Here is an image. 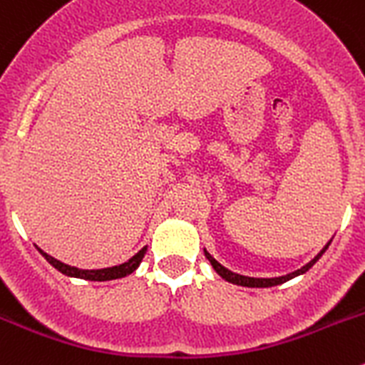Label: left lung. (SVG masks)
Returning a JSON list of instances; mask_svg holds the SVG:
<instances>
[{"label": "left lung", "instance_id": "8db88e82", "mask_svg": "<svg viewBox=\"0 0 365 365\" xmlns=\"http://www.w3.org/2000/svg\"><path fill=\"white\" fill-rule=\"evenodd\" d=\"M329 245H331V241H329V243L322 248L320 252L316 254V256L309 261L307 265H303L302 269L294 270V272H291V274H285V276H278V278H250V276H243V274L232 272V270H228L227 267H222L221 263L215 259V257H212V254L208 252V250H205V256H206V259L212 263V267H214L215 272H217L222 279H227L228 283H234V285H240V287H250V289H265V287L282 285V283L289 282V279H292V278H296V276H302V274L307 272V270L314 265L316 261L324 256V252L329 248Z\"/></svg>", "mask_w": 365, "mask_h": 365}]
</instances>
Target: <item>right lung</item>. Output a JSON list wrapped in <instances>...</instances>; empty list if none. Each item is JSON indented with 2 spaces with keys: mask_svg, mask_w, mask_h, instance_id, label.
I'll return each instance as SVG.
<instances>
[{
  "mask_svg": "<svg viewBox=\"0 0 365 365\" xmlns=\"http://www.w3.org/2000/svg\"><path fill=\"white\" fill-rule=\"evenodd\" d=\"M38 250H40L41 256L49 261L54 269L60 270V272L66 274V276H69V278H80V279H87V282H109V279H120V278H125V276H130V274H133L135 270L138 269V265H140V261L144 259V256H146L148 247L140 248L133 257H130V259L125 261V263H122V265L108 267V269H93V270L71 267L67 265V263L58 261L56 257L49 256L47 252H43L41 248H38Z\"/></svg>",
  "mask_w": 365,
  "mask_h": 365,
  "instance_id": "1",
  "label": "right lung"
}]
</instances>
